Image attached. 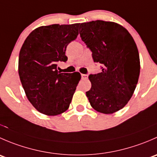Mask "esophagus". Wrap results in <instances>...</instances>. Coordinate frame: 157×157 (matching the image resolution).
Listing matches in <instances>:
<instances>
[{
  "mask_svg": "<svg viewBox=\"0 0 157 157\" xmlns=\"http://www.w3.org/2000/svg\"><path fill=\"white\" fill-rule=\"evenodd\" d=\"M81 77L83 80H86L88 78V76L86 74H81Z\"/></svg>",
  "mask_w": 157,
  "mask_h": 157,
  "instance_id": "obj_1",
  "label": "esophagus"
}]
</instances>
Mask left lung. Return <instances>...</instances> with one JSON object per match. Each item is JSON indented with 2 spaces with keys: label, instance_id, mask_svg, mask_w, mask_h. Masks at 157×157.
Here are the masks:
<instances>
[{
  "label": "left lung",
  "instance_id": "left-lung-1",
  "mask_svg": "<svg viewBox=\"0 0 157 157\" xmlns=\"http://www.w3.org/2000/svg\"><path fill=\"white\" fill-rule=\"evenodd\" d=\"M79 33L94 62L102 66V72L89 76V102L101 113L118 112L127 105L138 82L140 64L135 42L125 28L110 21L83 23Z\"/></svg>",
  "mask_w": 157,
  "mask_h": 157
}]
</instances>
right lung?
Returning <instances> with one entry per match:
<instances>
[{"label":"right lung","instance_id":"obj_1","mask_svg":"<svg viewBox=\"0 0 157 157\" xmlns=\"http://www.w3.org/2000/svg\"><path fill=\"white\" fill-rule=\"evenodd\" d=\"M80 23L36 28L19 55L18 72L25 93L36 110L54 116L67 110L81 78L79 72L59 73L58 61L67 60V45L78 36Z\"/></svg>","mask_w":157,"mask_h":157}]
</instances>
